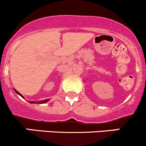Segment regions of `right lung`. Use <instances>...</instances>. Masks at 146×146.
<instances>
[{"mask_svg": "<svg viewBox=\"0 0 146 146\" xmlns=\"http://www.w3.org/2000/svg\"><path fill=\"white\" fill-rule=\"evenodd\" d=\"M14 90H15V92H16V93L18 94H19L20 96H22L23 98H24V97H23V95L21 94V93H19V92H18V91L15 90V89H14ZM49 100H50V99H45V100H44V101H41V102H39L38 103H39V104H44V103H46V102H48ZM30 102V103H31V104H36V103H37V102Z\"/></svg>", "mask_w": 146, "mask_h": 146, "instance_id": "right-lung-1", "label": "right lung"}]
</instances>
